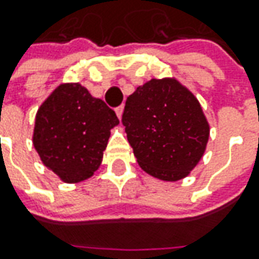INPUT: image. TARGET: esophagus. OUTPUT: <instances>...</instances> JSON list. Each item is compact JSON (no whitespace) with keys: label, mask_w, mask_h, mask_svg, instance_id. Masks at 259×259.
<instances>
[{"label":"esophagus","mask_w":259,"mask_h":259,"mask_svg":"<svg viewBox=\"0 0 259 259\" xmlns=\"http://www.w3.org/2000/svg\"><path fill=\"white\" fill-rule=\"evenodd\" d=\"M115 112H116V116L121 119V118H122V112H124V106H118V108L115 109Z\"/></svg>","instance_id":"34e87169"}]
</instances>
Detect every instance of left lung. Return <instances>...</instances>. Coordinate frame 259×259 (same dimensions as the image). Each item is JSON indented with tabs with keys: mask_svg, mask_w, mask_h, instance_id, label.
<instances>
[{
	"mask_svg": "<svg viewBox=\"0 0 259 259\" xmlns=\"http://www.w3.org/2000/svg\"><path fill=\"white\" fill-rule=\"evenodd\" d=\"M122 124L137 163L163 182L190 174L203 157L210 133L197 98L176 77L138 86L126 98Z\"/></svg>",
	"mask_w": 259,
	"mask_h": 259,
	"instance_id": "left-lung-1",
	"label": "left lung"
}]
</instances>
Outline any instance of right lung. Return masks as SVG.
Here are the masks:
<instances>
[{
	"instance_id": "1",
	"label": "right lung",
	"mask_w": 259,
	"mask_h": 259,
	"mask_svg": "<svg viewBox=\"0 0 259 259\" xmlns=\"http://www.w3.org/2000/svg\"><path fill=\"white\" fill-rule=\"evenodd\" d=\"M119 119L80 83H60L35 114L33 145L41 163L65 183L99 168L111 130Z\"/></svg>"
}]
</instances>
